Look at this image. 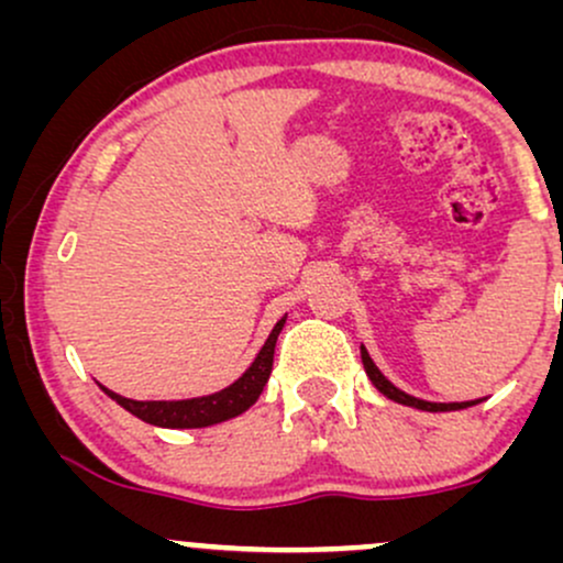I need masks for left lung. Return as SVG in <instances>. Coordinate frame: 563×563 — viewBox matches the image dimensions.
<instances>
[{
  "label": "left lung",
  "mask_w": 563,
  "mask_h": 563,
  "mask_svg": "<svg viewBox=\"0 0 563 563\" xmlns=\"http://www.w3.org/2000/svg\"><path fill=\"white\" fill-rule=\"evenodd\" d=\"M360 354H363V365H365V373H367V378L373 380V386H376V389H378L380 394H384V397L394 399V402H399V405H407V407H418V410H426V412H448V410H463V407H471V405H476V402H479V399H476V402H423V399H416V397H410V394L399 391L397 386H394L389 378H384V373H380L378 367H376V363H373V360H371V354H367V349H365V346H360Z\"/></svg>",
  "instance_id": "1"
}]
</instances>
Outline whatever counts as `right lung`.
Instances as JSON below:
<instances>
[{
    "instance_id": "obj_1",
    "label": "right lung",
    "mask_w": 563,
    "mask_h": 563,
    "mask_svg": "<svg viewBox=\"0 0 563 563\" xmlns=\"http://www.w3.org/2000/svg\"><path fill=\"white\" fill-rule=\"evenodd\" d=\"M283 325H286V318L277 320L269 339L264 341L262 352L256 354L254 363H251L249 371H245L235 384L217 394H209V397L177 399V402H137V399L121 397V394L106 389V386H102V391L111 399H115L124 410L132 412V416L142 418L145 423L164 426V429H203V426L222 423L228 421V418L241 416V412L249 410V407L260 399L264 386H267L269 373H273L275 344Z\"/></svg>"
}]
</instances>
